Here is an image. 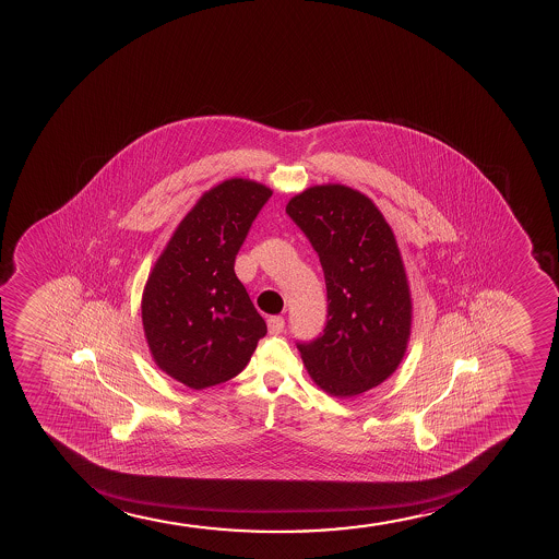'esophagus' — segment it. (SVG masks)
<instances>
[{
  "mask_svg": "<svg viewBox=\"0 0 559 559\" xmlns=\"http://www.w3.org/2000/svg\"><path fill=\"white\" fill-rule=\"evenodd\" d=\"M267 331L270 334H281L284 331V318L283 316H271L267 320Z\"/></svg>",
  "mask_w": 559,
  "mask_h": 559,
  "instance_id": "34e87169",
  "label": "esophagus"
}]
</instances>
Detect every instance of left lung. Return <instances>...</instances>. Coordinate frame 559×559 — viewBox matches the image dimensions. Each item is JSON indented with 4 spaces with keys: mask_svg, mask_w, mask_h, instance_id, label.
Wrapping results in <instances>:
<instances>
[{
    "mask_svg": "<svg viewBox=\"0 0 559 559\" xmlns=\"http://www.w3.org/2000/svg\"><path fill=\"white\" fill-rule=\"evenodd\" d=\"M286 212L307 234L325 275L323 334L297 344L308 376L334 397L384 383L402 365L413 299L394 233L370 197L342 183L295 194Z\"/></svg>",
    "mask_w": 559,
    "mask_h": 559,
    "instance_id": "obj_1",
    "label": "left lung"
}]
</instances>
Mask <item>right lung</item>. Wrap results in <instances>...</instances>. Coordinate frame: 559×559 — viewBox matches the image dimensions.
I'll use <instances>...</instances> for the list:
<instances>
[{
    "instance_id": "obj_1",
    "label": "right lung",
    "mask_w": 559,
    "mask_h": 559,
    "mask_svg": "<svg viewBox=\"0 0 559 559\" xmlns=\"http://www.w3.org/2000/svg\"><path fill=\"white\" fill-rule=\"evenodd\" d=\"M271 193L249 178L204 191L148 275L141 299L146 344L157 368L189 389L238 376L267 333L234 262Z\"/></svg>"
}]
</instances>
